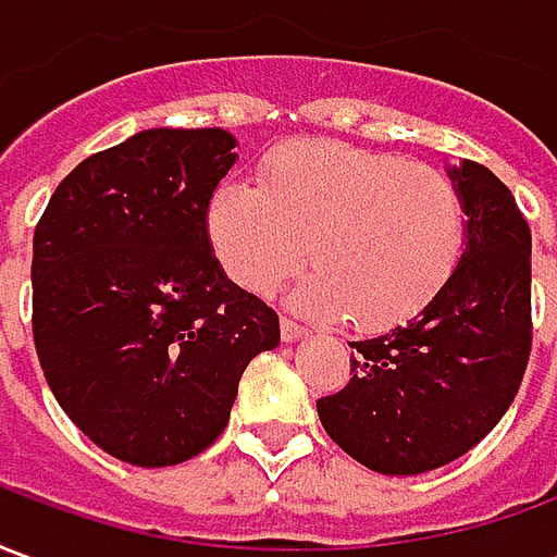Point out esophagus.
I'll return each mask as SVG.
<instances>
[{
    "label": "esophagus",
    "instance_id": "34e87169",
    "mask_svg": "<svg viewBox=\"0 0 557 557\" xmlns=\"http://www.w3.org/2000/svg\"><path fill=\"white\" fill-rule=\"evenodd\" d=\"M280 337H283V343H298V339L307 337V327H301L298 322H292V319H283V322H280Z\"/></svg>",
    "mask_w": 557,
    "mask_h": 557
}]
</instances>
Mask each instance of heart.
Wrapping results in <instances>:
<instances>
[{
	"mask_svg": "<svg viewBox=\"0 0 557 557\" xmlns=\"http://www.w3.org/2000/svg\"><path fill=\"white\" fill-rule=\"evenodd\" d=\"M208 238L235 283L271 292L304 253L315 274L295 292L310 313L355 327L406 322L442 292L466 244L456 184L430 163L346 143H295L253 184L211 196Z\"/></svg>",
	"mask_w": 557,
	"mask_h": 557,
	"instance_id": "heart-1",
	"label": "heart"
}]
</instances>
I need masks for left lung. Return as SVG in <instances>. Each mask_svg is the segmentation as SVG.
I'll return each instance as SVG.
<instances>
[{
	"mask_svg": "<svg viewBox=\"0 0 557 557\" xmlns=\"http://www.w3.org/2000/svg\"><path fill=\"white\" fill-rule=\"evenodd\" d=\"M466 247L406 325L351 343V382L315 403L334 442L379 474H423L468 454L510 409L531 355V230L483 163L447 166Z\"/></svg>",
	"mask_w": 557,
	"mask_h": 557,
	"instance_id": "obj_1",
	"label": "left lung"
}]
</instances>
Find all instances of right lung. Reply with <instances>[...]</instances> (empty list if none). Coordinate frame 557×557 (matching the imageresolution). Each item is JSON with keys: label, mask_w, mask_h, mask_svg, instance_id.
Masks as SVG:
<instances>
[{"label": "right lung", "mask_w": 557, "mask_h": 557, "mask_svg": "<svg viewBox=\"0 0 557 557\" xmlns=\"http://www.w3.org/2000/svg\"><path fill=\"white\" fill-rule=\"evenodd\" d=\"M238 139L151 127L55 187L32 242V334L59 406L101 450L178 466L230 423L247 363L277 349V313L235 286L208 206Z\"/></svg>", "instance_id": "add662e5"}]
</instances>
